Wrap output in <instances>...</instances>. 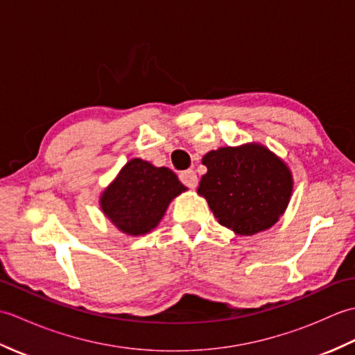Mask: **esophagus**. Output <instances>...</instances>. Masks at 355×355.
I'll list each match as a JSON object with an SVG mask.
<instances>
[{
  "mask_svg": "<svg viewBox=\"0 0 355 355\" xmlns=\"http://www.w3.org/2000/svg\"><path fill=\"white\" fill-rule=\"evenodd\" d=\"M180 180H182V183H184L189 187H197V184H198V177L193 169H187V171L180 173Z\"/></svg>",
  "mask_w": 355,
  "mask_h": 355,
  "instance_id": "esophagus-1",
  "label": "esophagus"
}]
</instances>
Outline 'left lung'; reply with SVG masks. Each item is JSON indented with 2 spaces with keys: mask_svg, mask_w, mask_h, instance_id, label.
<instances>
[{
  "mask_svg": "<svg viewBox=\"0 0 355 355\" xmlns=\"http://www.w3.org/2000/svg\"><path fill=\"white\" fill-rule=\"evenodd\" d=\"M202 164L207 172L198 193L207 200L218 223L238 235L270 229L288 206L291 171L259 143L210 150Z\"/></svg>",
  "mask_w": 355,
  "mask_h": 355,
  "instance_id": "left-lung-1",
  "label": "left lung"
}]
</instances>
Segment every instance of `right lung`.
<instances>
[{
  "instance_id": "1",
  "label": "right lung",
  "mask_w": 355,
  "mask_h": 355,
  "mask_svg": "<svg viewBox=\"0 0 355 355\" xmlns=\"http://www.w3.org/2000/svg\"><path fill=\"white\" fill-rule=\"evenodd\" d=\"M184 191L169 168H155L141 158H132L103 191L101 207L120 232L146 235L160 223L169 202Z\"/></svg>"
}]
</instances>
